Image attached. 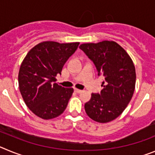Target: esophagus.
I'll use <instances>...</instances> for the list:
<instances>
[{
	"mask_svg": "<svg viewBox=\"0 0 155 155\" xmlns=\"http://www.w3.org/2000/svg\"><path fill=\"white\" fill-rule=\"evenodd\" d=\"M74 91H75V92H76V93H81L82 91H82V90L77 89V88H75V89H74Z\"/></svg>",
	"mask_w": 155,
	"mask_h": 155,
	"instance_id": "obj_1",
	"label": "esophagus"
}]
</instances>
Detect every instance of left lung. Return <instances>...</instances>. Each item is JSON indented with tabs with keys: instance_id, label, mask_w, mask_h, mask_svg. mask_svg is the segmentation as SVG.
<instances>
[{
	"instance_id": "left-lung-1",
	"label": "left lung",
	"mask_w": 155,
	"mask_h": 155,
	"mask_svg": "<svg viewBox=\"0 0 155 155\" xmlns=\"http://www.w3.org/2000/svg\"><path fill=\"white\" fill-rule=\"evenodd\" d=\"M94 63L98 75L104 78L100 94H91L84 105L87 115L98 123L115 120L127 108L136 84L135 67L130 57L118 43L102 41L79 46Z\"/></svg>"
}]
</instances>
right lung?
I'll use <instances>...</instances> for the list:
<instances>
[{
    "mask_svg": "<svg viewBox=\"0 0 155 155\" xmlns=\"http://www.w3.org/2000/svg\"><path fill=\"white\" fill-rule=\"evenodd\" d=\"M79 42L46 41L34 46L25 57L18 73V85L25 103L37 116L50 120L64 113L74 92L59 85L56 76L78 49Z\"/></svg>",
    "mask_w": 155,
    "mask_h": 155,
    "instance_id": "obj_1",
    "label": "right lung"
}]
</instances>
